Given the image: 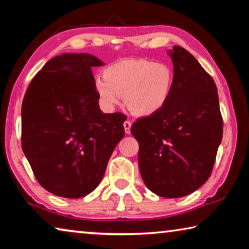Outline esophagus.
Wrapping results in <instances>:
<instances>
[{"instance_id":"1","label":"esophagus","mask_w":249,"mask_h":249,"mask_svg":"<svg viewBox=\"0 0 249 249\" xmlns=\"http://www.w3.org/2000/svg\"><path fill=\"white\" fill-rule=\"evenodd\" d=\"M123 126H124V128H125V133H126V134H129V133H131V126H132L131 122H129V121H125Z\"/></svg>"}]
</instances>
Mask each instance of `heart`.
<instances>
[{"label": "heart", "instance_id": "heart-1", "mask_svg": "<svg viewBox=\"0 0 249 249\" xmlns=\"http://www.w3.org/2000/svg\"><path fill=\"white\" fill-rule=\"evenodd\" d=\"M94 87L108 108L118 105L125 96L126 106L133 114L147 117L160 112L171 98L174 72L166 62L126 58L107 67L104 76H96Z\"/></svg>", "mask_w": 249, "mask_h": 249}]
</instances>
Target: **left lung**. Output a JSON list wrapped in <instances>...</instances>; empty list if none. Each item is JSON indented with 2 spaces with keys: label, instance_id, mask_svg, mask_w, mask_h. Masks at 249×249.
I'll return each mask as SVG.
<instances>
[{
  "label": "left lung",
  "instance_id": "obj_1",
  "mask_svg": "<svg viewBox=\"0 0 249 249\" xmlns=\"http://www.w3.org/2000/svg\"><path fill=\"white\" fill-rule=\"evenodd\" d=\"M174 87L160 112L136 120L131 127L139 142V168L155 195L181 198L209 179L222 139L216 84L182 47L169 51Z\"/></svg>",
  "mask_w": 249,
  "mask_h": 249
}]
</instances>
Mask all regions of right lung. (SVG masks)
<instances>
[{"label": "right lung", "mask_w": 249, "mask_h": 249, "mask_svg": "<svg viewBox=\"0 0 249 249\" xmlns=\"http://www.w3.org/2000/svg\"><path fill=\"white\" fill-rule=\"evenodd\" d=\"M89 53L53 57L31 80L22 103V150L38 182L55 196L81 198L101 183L124 137L121 113L104 114Z\"/></svg>", "instance_id": "1"}]
</instances>
